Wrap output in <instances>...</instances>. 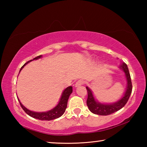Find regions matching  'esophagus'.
Here are the masks:
<instances>
[{"label": "esophagus", "mask_w": 147, "mask_h": 147, "mask_svg": "<svg viewBox=\"0 0 147 147\" xmlns=\"http://www.w3.org/2000/svg\"><path fill=\"white\" fill-rule=\"evenodd\" d=\"M84 84V82L82 80H78L76 82L75 84V87H76V88H78V87H80L81 86H82L83 84Z\"/></svg>", "instance_id": "obj_1"}]
</instances>
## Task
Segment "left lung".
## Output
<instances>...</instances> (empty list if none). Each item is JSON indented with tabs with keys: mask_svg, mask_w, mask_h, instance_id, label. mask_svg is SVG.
I'll list each match as a JSON object with an SVG mask.
<instances>
[{
	"mask_svg": "<svg viewBox=\"0 0 147 147\" xmlns=\"http://www.w3.org/2000/svg\"><path fill=\"white\" fill-rule=\"evenodd\" d=\"M121 67L124 71V73L127 79L128 86L126 91L124 93L123 97L120 100H119L115 103L111 104H100L96 102L93 97L91 91L88 87H86L87 91H88V99H87V106L92 113L99 115H108L111 113H113L116 111H119L122 108L125 106L127 103L130 96L132 91V84H131V77L130 73H129L127 65L126 63H123L121 65Z\"/></svg>",
	"mask_w": 147,
	"mask_h": 147,
	"instance_id": "1",
	"label": "left lung"
}]
</instances>
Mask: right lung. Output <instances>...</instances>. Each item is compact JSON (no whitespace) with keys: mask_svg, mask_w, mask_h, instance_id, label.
<instances>
[{"mask_svg":"<svg viewBox=\"0 0 147 147\" xmlns=\"http://www.w3.org/2000/svg\"><path fill=\"white\" fill-rule=\"evenodd\" d=\"M41 57V55L38 56L34 58L33 59H31L28 61H27L26 63H24L22 67L20 69V71H21V69H23L26 65L29 63L30 61H31L34 59H38L40 58ZM19 71V72H20ZM73 92V88L72 86H69L68 88H67L65 90L63 91V93H62L61 97L60 98V100H59V103L58 105H57L55 108H53L51 110L49 111H47V112H42V113H38V112H34V111H30L28 109H26L25 107L22 105V104L20 102V105H21V108H23V110L25 111V113L28 114L29 116L32 117L39 119V120L41 121H51L53 120V119H55L61 117L63 114L64 113L65 111V109L67 108V101L69 96Z\"/></svg>","mask_w":147,"mask_h":147,"instance_id":"add662e5","label":"right lung"}]
</instances>
